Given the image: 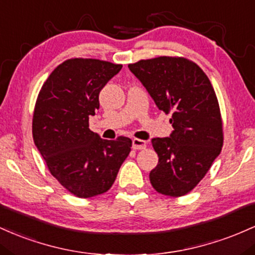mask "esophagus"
Segmentation results:
<instances>
[{"label": "esophagus", "mask_w": 255, "mask_h": 255, "mask_svg": "<svg viewBox=\"0 0 255 255\" xmlns=\"http://www.w3.org/2000/svg\"><path fill=\"white\" fill-rule=\"evenodd\" d=\"M145 145H147V143H145V141H142V139H138V138H133L132 139V148L135 150L144 149Z\"/></svg>", "instance_id": "34e87169"}]
</instances>
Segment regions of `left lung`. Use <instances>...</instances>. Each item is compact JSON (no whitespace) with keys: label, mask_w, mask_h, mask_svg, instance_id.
Here are the masks:
<instances>
[{"label":"left lung","mask_w":255,"mask_h":255,"mask_svg":"<svg viewBox=\"0 0 255 255\" xmlns=\"http://www.w3.org/2000/svg\"><path fill=\"white\" fill-rule=\"evenodd\" d=\"M156 107L172 113L170 137L151 139L159 162L149 179L158 193L182 196L199 184L223 147L216 93L204 71L183 58L160 56L128 65Z\"/></svg>","instance_id":"left-lung-1"}]
</instances>
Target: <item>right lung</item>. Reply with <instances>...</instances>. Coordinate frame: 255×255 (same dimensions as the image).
<instances>
[{"mask_svg": "<svg viewBox=\"0 0 255 255\" xmlns=\"http://www.w3.org/2000/svg\"><path fill=\"white\" fill-rule=\"evenodd\" d=\"M122 67L95 59L67 60L50 73L37 97L35 145L60 184L82 199L110 189L131 150L128 137L108 141L89 128L100 91Z\"/></svg>", "mask_w": 255, "mask_h": 255, "instance_id": "add662e5", "label": "right lung"}]
</instances>
